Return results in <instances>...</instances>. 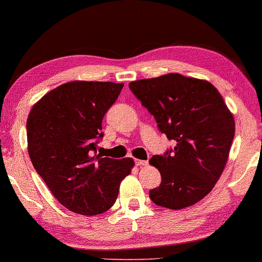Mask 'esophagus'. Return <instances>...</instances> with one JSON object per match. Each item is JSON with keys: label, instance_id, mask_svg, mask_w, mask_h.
Returning a JSON list of instances; mask_svg holds the SVG:
<instances>
[{"label": "esophagus", "instance_id": "obj_1", "mask_svg": "<svg viewBox=\"0 0 262 262\" xmlns=\"http://www.w3.org/2000/svg\"><path fill=\"white\" fill-rule=\"evenodd\" d=\"M135 163H136V166H138V167L148 166V161H144V160H135Z\"/></svg>", "mask_w": 262, "mask_h": 262}]
</instances>
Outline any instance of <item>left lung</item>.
Listing matches in <instances>:
<instances>
[{
  "label": "left lung",
  "instance_id": "left-lung-1",
  "mask_svg": "<svg viewBox=\"0 0 262 262\" xmlns=\"http://www.w3.org/2000/svg\"><path fill=\"white\" fill-rule=\"evenodd\" d=\"M128 88L175 142L149 161L162 179L149 191L150 199L171 210L198 203L220 179L235 136L234 117L222 95L210 82L180 74L135 81Z\"/></svg>",
  "mask_w": 262,
  "mask_h": 262
}]
</instances>
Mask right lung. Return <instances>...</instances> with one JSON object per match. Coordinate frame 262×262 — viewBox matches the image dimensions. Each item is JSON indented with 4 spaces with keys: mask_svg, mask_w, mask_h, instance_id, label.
Instances as JSON below:
<instances>
[{
    "mask_svg": "<svg viewBox=\"0 0 262 262\" xmlns=\"http://www.w3.org/2000/svg\"><path fill=\"white\" fill-rule=\"evenodd\" d=\"M123 83L68 82L45 94L27 118L28 154L34 169L73 212L95 216L113 206L134 160L96 154L102 119Z\"/></svg>",
    "mask_w": 262,
    "mask_h": 262,
    "instance_id": "1",
    "label": "right lung"
}]
</instances>
